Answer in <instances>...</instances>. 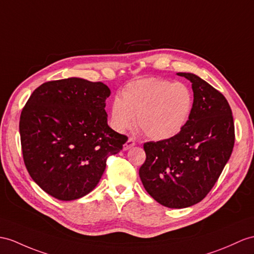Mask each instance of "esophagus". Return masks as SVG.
I'll list each match as a JSON object with an SVG mask.
<instances>
[{
	"mask_svg": "<svg viewBox=\"0 0 254 254\" xmlns=\"http://www.w3.org/2000/svg\"><path fill=\"white\" fill-rule=\"evenodd\" d=\"M134 145H135V142L133 141V139L129 138V139L126 141V143L124 144L123 148H124V151H127V150H129V148H131V147L134 146Z\"/></svg>",
	"mask_w": 254,
	"mask_h": 254,
	"instance_id": "esophagus-1",
	"label": "esophagus"
}]
</instances>
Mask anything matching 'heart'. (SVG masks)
<instances>
[{
  "mask_svg": "<svg viewBox=\"0 0 254 254\" xmlns=\"http://www.w3.org/2000/svg\"><path fill=\"white\" fill-rule=\"evenodd\" d=\"M194 107L188 85L163 78H143L129 83L111 104V126L125 132L135 123L148 138L167 140L180 132Z\"/></svg>",
  "mask_w": 254,
  "mask_h": 254,
  "instance_id": "heart-1",
  "label": "heart"
}]
</instances>
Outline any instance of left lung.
Listing matches in <instances>:
<instances>
[{
	"instance_id": "obj_1",
	"label": "left lung",
	"mask_w": 254,
	"mask_h": 254,
	"mask_svg": "<svg viewBox=\"0 0 254 254\" xmlns=\"http://www.w3.org/2000/svg\"><path fill=\"white\" fill-rule=\"evenodd\" d=\"M194 92L190 120L175 137L146 142L139 176L145 190L160 205L187 208L201 201L230 159L235 142L232 110L225 97L193 73Z\"/></svg>"
}]
</instances>
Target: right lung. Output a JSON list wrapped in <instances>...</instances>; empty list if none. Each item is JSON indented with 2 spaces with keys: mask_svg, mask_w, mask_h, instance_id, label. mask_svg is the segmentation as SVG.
Instances as JSON below:
<instances>
[{
  "mask_svg": "<svg viewBox=\"0 0 254 254\" xmlns=\"http://www.w3.org/2000/svg\"><path fill=\"white\" fill-rule=\"evenodd\" d=\"M101 82L70 77L42 84L22 109L19 132L23 162L33 181L59 200L94 190L107 159L128 140L108 125Z\"/></svg>",
  "mask_w": 254,
  "mask_h": 254,
  "instance_id": "1",
  "label": "right lung"
}]
</instances>
